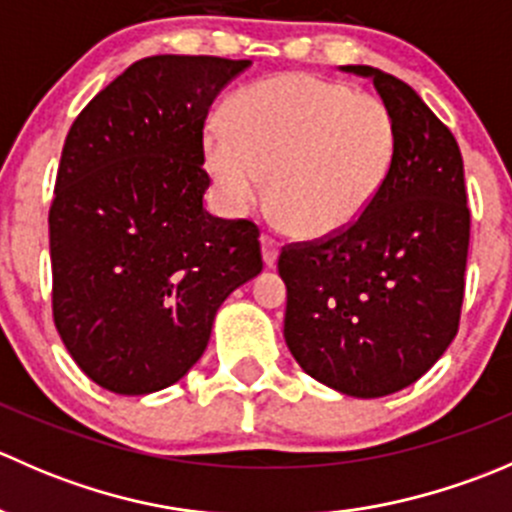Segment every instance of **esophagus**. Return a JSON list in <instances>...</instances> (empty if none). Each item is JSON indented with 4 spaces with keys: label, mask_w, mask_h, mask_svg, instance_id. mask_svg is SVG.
I'll return each instance as SVG.
<instances>
[{
    "label": "esophagus",
    "mask_w": 512,
    "mask_h": 512,
    "mask_svg": "<svg viewBox=\"0 0 512 512\" xmlns=\"http://www.w3.org/2000/svg\"><path fill=\"white\" fill-rule=\"evenodd\" d=\"M277 255H280V240L272 235H262V260L267 267H275Z\"/></svg>",
    "instance_id": "1"
}]
</instances>
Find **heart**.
<instances>
[{
	"mask_svg": "<svg viewBox=\"0 0 512 512\" xmlns=\"http://www.w3.org/2000/svg\"><path fill=\"white\" fill-rule=\"evenodd\" d=\"M205 165L232 213L260 200L299 237L347 230L384 188L396 126L384 101L312 74H282L237 91L227 123L205 128Z\"/></svg>",
	"mask_w": 512,
	"mask_h": 512,
	"instance_id": "b5f03b06",
	"label": "heart"
}]
</instances>
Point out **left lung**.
Returning <instances> with one entry per match:
<instances>
[{
	"mask_svg": "<svg viewBox=\"0 0 512 512\" xmlns=\"http://www.w3.org/2000/svg\"><path fill=\"white\" fill-rule=\"evenodd\" d=\"M369 76L396 126L384 188L334 235L285 245V342L312 379L379 399L421 379L453 342L466 292L471 210L453 133L396 76Z\"/></svg>",
	"mask_w": 512,
	"mask_h": 512,
	"instance_id": "left-lung-1",
	"label": "left lung"
}]
</instances>
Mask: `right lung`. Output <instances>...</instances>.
I'll list each match as a JSON object with an SVG mask.
<instances>
[{"instance_id": "obj_1", "label": "right lung", "mask_w": 512, "mask_h": 512, "mask_svg": "<svg viewBox=\"0 0 512 512\" xmlns=\"http://www.w3.org/2000/svg\"><path fill=\"white\" fill-rule=\"evenodd\" d=\"M250 61H136L76 116L49 208L51 312L79 369L143 396L208 347L227 294L262 272L260 227L203 208V128Z\"/></svg>"}]
</instances>
